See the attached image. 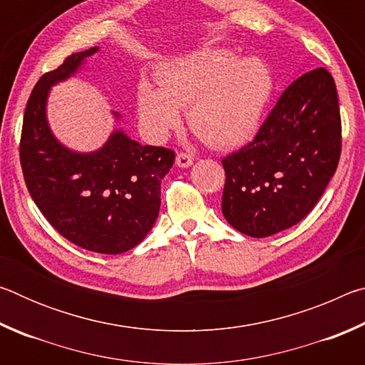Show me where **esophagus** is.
Here are the masks:
<instances>
[{"label": "esophagus", "instance_id": "obj_1", "mask_svg": "<svg viewBox=\"0 0 365 365\" xmlns=\"http://www.w3.org/2000/svg\"><path fill=\"white\" fill-rule=\"evenodd\" d=\"M193 160H195L193 156H191V154H188V153H178L177 158H175L177 165H178V168H182V169L190 168V165L193 164Z\"/></svg>", "mask_w": 365, "mask_h": 365}]
</instances>
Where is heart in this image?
Wrapping results in <instances>:
<instances>
[{"label":"heart","instance_id":"heart-1","mask_svg":"<svg viewBox=\"0 0 365 365\" xmlns=\"http://www.w3.org/2000/svg\"><path fill=\"white\" fill-rule=\"evenodd\" d=\"M158 88L137 86L140 120L150 138L165 141L188 108L191 130L209 146L227 150L255 137L274 91L270 67L257 56L202 49L170 59L154 72Z\"/></svg>","mask_w":365,"mask_h":365}]
</instances>
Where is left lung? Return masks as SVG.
Here are the masks:
<instances>
[{"mask_svg": "<svg viewBox=\"0 0 365 365\" xmlns=\"http://www.w3.org/2000/svg\"><path fill=\"white\" fill-rule=\"evenodd\" d=\"M341 153L338 93L319 67L283 91L255 140L227 156L222 214L235 230L265 238L317 205Z\"/></svg>", "mask_w": 365, "mask_h": 365, "instance_id": "left-lung-1", "label": "left lung"}]
</instances>
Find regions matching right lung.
<instances>
[{
	"mask_svg": "<svg viewBox=\"0 0 365 365\" xmlns=\"http://www.w3.org/2000/svg\"><path fill=\"white\" fill-rule=\"evenodd\" d=\"M93 46L71 54L36 82L24 114L21 165L29 193L41 214L80 248L120 255L151 230L160 207V180L174 165V151L141 146L122 128L95 151L71 150L54 137L48 98L54 85L76 77ZM115 120L119 113L113 110Z\"/></svg>",
	"mask_w": 365,
	"mask_h": 365,
	"instance_id": "obj_1",
	"label": "right lung"
}]
</instances>
